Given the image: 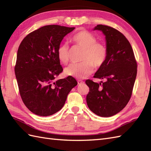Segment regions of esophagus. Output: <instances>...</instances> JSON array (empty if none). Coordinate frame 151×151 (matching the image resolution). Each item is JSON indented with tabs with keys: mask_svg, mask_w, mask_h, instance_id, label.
<instances>
[{
	"mask_svg": "<svg viewBox=\"0 0 151 151\" xmlns=\"http://www.w3.org/2000/svg\"><path fill=\"white\" fill-rule=\"evenodd\" d=\"M77 82H78V85L82 84H84V82L81 81V80H78Z\"/></svg>",
	"mask_w": 151,
	"mask_h": 151,
	"instance_id": "1",
	"label": "esophagus"
}]
</instances>
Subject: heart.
Returning <instances> with one entry per match:
<instances>
[{"instance_id": "1", "label": "heart", "mask_w": 151, "mask_h": 151, "mask_svg": "<svg viewBox=\"0 0 151 151\" xmlns=\"http://www.w3.org/2000/svg\"><path fill=\"white\" fill-rule=\"evenodd\" d=\"M72 41L76 45L84 49L81 57L82 62L71 64L66 67L64 73L76 78H85L93 71L94 66L100 67L104 63L108 56V49L105 44L97 41V37L93 34L85 30L76 33ZM57 55L61 63L65 65L68 63L70 58L68 45L65 43L60 45Z\"/></svg>"}]
</instances>
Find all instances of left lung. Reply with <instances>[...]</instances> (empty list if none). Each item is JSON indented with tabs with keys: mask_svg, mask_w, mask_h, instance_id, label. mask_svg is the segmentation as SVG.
<instances>
[{
	"mask_svg": "<svg viewBox=\"0 0 151 151\" xmlns=\"http://www.w3.org/2000/svg\"><path fill=\"white\" fill-rule=\"evenodd\" d=\"M104 34L108 56L94 78L104 82L87 80L89 88L86 102L89 110L101 117L117 114L130 101L137 75V62L132 48L124 35L115 28L98 24L94 30Z\"/></svg>",
	"mask_w": 151,
	"mask_h": 151,
	"instance_id": "left-lung-1",
	"label": "left lung"
}]
</instances>
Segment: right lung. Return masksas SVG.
Instances as JSON below:
<instances>
[{
	"mask_svg": "<svg viewBox=\"0 0 151 151\" xmlns=\"http://www.w3.org/2000/svg\"><path fill=\"white\" fill-rule=\"evenodd\" d=\"M75 27L47 25L32 32L19 47L15 74L21 97L28 110L40 116L56 113L77 85L73 76L56 80L63 71L57 50Z\"/></svg>",
	"mask_w": 151,
	"mask_h": 151,
	"instance_id": "add662e5",
	"label": "right lung"
}]
</instances>
